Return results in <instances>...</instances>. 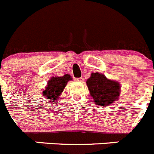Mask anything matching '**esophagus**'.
Wrapping results in <instances>:
<instances>
[{"label": "esophagus", "instance_id": "34e87169", "mask_svg": "<svg viewBox=\"0 0 154 154\" xmlns=\"http://www.w3.org/2000/svg\"><path fill=\"white\" fill-rule=\"evenodd\" d=\"M76 80H77V82H82L83 80H84V77H80V78H76Z\"/></svg>", "mask_w": 154, "mask_h": 154}]
</instances>
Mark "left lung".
<instances>
[{
	"instance_id": "obj_1",
	"label": "left lung",
	"mask_w": 154,
	"mask_h": 154,
	"mask_svg": "<svg viewBox=\"0 0 154 154\" xmlns=\"http://www.w3.org/2000/svg\"><path fill=\"white\" fill-rule=\"evenodd\" d=\"M87 85L97 105L108 106L118 100L120 85L116 80L106 78L99 73H92L87 79Z\"/></svg>"
}]
</instances>
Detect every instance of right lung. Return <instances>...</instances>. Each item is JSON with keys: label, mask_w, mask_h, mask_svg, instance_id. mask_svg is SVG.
Returning <instances> with one entry per match:
<instances>
[{"label": "right lung", "mask_w": 154, "mask_h": 154, "mask_svg": "<svg viewBox=\"0 0 154 154\" xmlns=\"http://www.w3.org/2000/svg\"><path fill=\"white\" fill-rule=\"evenodd\" d=\"M71 80L72 77L69 74H65L62 77H52L48 80V85L43 91V96L48 100L54 102L55 100L59 98L67 82Z\"/></svg>", "instance_id": "obj_1"}]
</instances>
